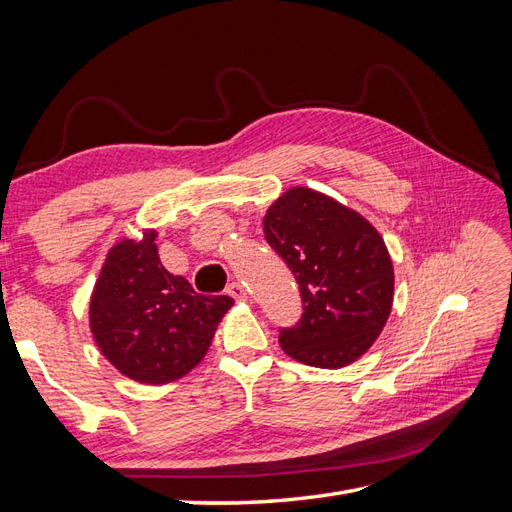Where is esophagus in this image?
<instances>
[{"mask_svg": "<svg viewBox=\"0 0 512 512\" xmlns=\"http://www.w3.org/2000/svg\"><path fill=\"white\" fill-rule=\"evenodd\" d=\"M226 292H228L230 297L235 299V301H245V299H247V292H245V288H243L241 282H232Z\"/></svg>", "mask_w": 512, "mask_h": 512, "instance_id": "obj_1", "label": "esophagus"}]
</instances>
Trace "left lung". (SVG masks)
I'll return each mask as SVG.
<instances>
[{"instance_id":"1","label":"left lung","mask_w":512,"mask_h":512,"mask_svg":"<svg viewBox=\"0 0 512 512\" xmlns=\"http://www.w3.org/2000/svg\"><path fill=\"white\" fill-rule=\"evenodd\" d=\"M265 239L299 284L303 314L280 329L282 350L299 363L337 369L376 342L393 305V262L363 215L309 188L269 207Z\"/></svg>"}]
</instances>
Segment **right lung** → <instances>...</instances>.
Masks as SVG:
<instances>
[{"label": "right lung", "instance_id": "obj_1", "mask_svg": "<svg viewBox=\"0 0 512 512\" xmlns=\"http://www.w3.org/2000/svg\"><path fill=\"white\" fill-rule=\"evenodd\" d=\"M156 230L141 241L121 239L108 252L89 303L91 333L123 376L166 384L188 374L207 354L230 297H205L158 256Z\"/></svg>", "mask_w": 512, "mask_h": 512}]
</instances>
